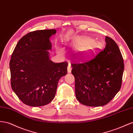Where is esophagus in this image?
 I'll return each instance as SVG.
<instances>
[{
    "label": "esophagus",
    "instance_id": "34e87169",
    "mask_svg": "<svg viewBox=\"0 0 133 133\" xmlns=\"http://www.w3.org/2000/svg\"><path fill=\"white\" fill-rule=\"evenodd\" d=\"M71 70H72V67L70 64H69V65H68L67 67V72L68 73H70L71 72Z\"/></svg>",
    "mask_w": 133,
    "mask_h": 133
}]
</instances>
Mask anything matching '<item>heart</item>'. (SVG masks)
<instances>
[{
	"label": "heart",
	"instance_id": "obj_1",
	"mask_svg": "<svg viewBox=\"0 0 133 133\" xmlns=\"http://www.w3.org/2000/svg\"><path fill=\"white\" fill-rule=\"evenodd\" d=\"M70 45L73 47H79L76 55L78 58L81 59L89 57L98 47L96 42L88 37L76 38L72 41Z\"/></svg>",
	"mask_w": 133,
	"mask_h": 133
}]
</instances>
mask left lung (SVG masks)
I'll return each instance as SVG.
<instances>
[{
  "label": "left lung",
  "instance_id": "left-lung-1",
  "mask_svg": "<svg viewBox=\"0 0 133 133\" xmlns=\"http://www.w3.org/2000/svg\"><path fill=\"white\" fill-rule=\"evenodd\" d=\"M105 48L89 61L72 64L75 79V94L81 104L102 107L119 91L124 69L118 45L105 37Z\"/></svg>",
  "mask_w": 133,
  "mask_h": 133
}]
</instances>
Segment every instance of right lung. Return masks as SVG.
Listing matches in <instances>:
<instances>
[{
  "label": "right lung",
  "mask_w": 133,
  "mask_h": 133,
  "mask_svg": "<svg viewBox=\"0 0 133 133\" xmlns=\"http://www.w3.org/2000/svg\"><path fill=\"white\" fill-rule=\"evenodd\" d=\"M56 33V29H45L26 34L11 56V86L30 107H42L54 100L59 79L67 74V62L54 63L50 59V38Z\"/></svg>",
  "instance_id": "obj_1"
}]
</instances>
